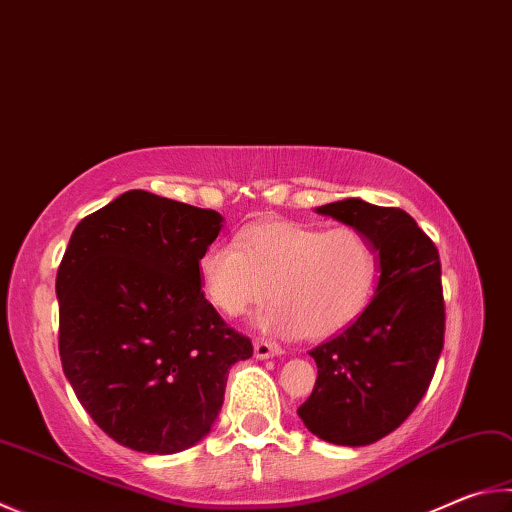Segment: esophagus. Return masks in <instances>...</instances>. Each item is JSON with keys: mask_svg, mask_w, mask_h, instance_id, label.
<instances>
[{"mask_svg": "<svg viewBox=\"0 0 512 512\" xmlns=\"http://www.w3.org/2000/svg\"><path fill=\"white\" fill-rule=\"evenodd\" d=\"M282 353V347L277 345V342H271V340H264V338H257L255 340V356L257 358H273V356H280Z\"/></svg>", "mask_w": 512, "mask_h": 512, "instance_id": "34e87169", "label": "esophagus"}]
</instances>
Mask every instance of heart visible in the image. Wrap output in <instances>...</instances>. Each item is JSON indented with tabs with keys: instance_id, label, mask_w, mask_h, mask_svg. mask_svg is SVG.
I'll return each instance as SVG.
<instances>
[{
	"instance_id": "heart-1",
	"label": "heart",
	"mask_w": 512,
	"mask_h": 512,
	"mask_svg": "<svg viewBox=\"0 0 512 512\" xmlns=\"http://www.w3.org/2000/svg\"><path fill=\"white\" fill-rule=\"evenodd\" d=\"M378 268V248L360 228L262 221L239 230L235 244L206 248L199 284L226 318H241L273 293L259 327L284 338L324 340L365 313Z\"/></svg>"
}]
</instances>
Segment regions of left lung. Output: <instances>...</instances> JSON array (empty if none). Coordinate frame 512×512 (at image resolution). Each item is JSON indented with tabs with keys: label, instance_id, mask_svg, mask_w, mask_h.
Instances as JSON below:
<instances>
[{
	"label": "left lung",
	"instance_id": "left-lung-1",
	"mask_svg": "<svg viewBox=\"0 0 512 512\" xmlns=\"http://www.w3.org/2000/svg\"><path fill=\"white\" fill-rule=\"evenodd\" d=\"M318 212L369 235L380 277L365 313L309 351L318 378L297 414L320 439L358 448L394 432L430 387L445 333L441 259L401 208L345 199Z\"/></svg>",
	"mask_w": 512,
	"mask_h": 512
}]
</instances>
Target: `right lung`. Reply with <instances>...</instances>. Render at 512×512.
Instances as JSON below:
<instances>
[{"label": "right lung", "instance_id": "right-lung-1", "mask_svg": "<svg viewBox=\"0 0 512 512\" xmlns=\"http://www.w3.org/2000/svg\"><path fill=\"white\" fill-rule=\"evenodd\" d=\"M221 215L129 190L80 221L55 277L58 349L82 407L116 443L174 454L210 432L253 342L217 313L199 259Z\"/></svg>", "mask_w": 512, "mask_h": 512}]
</instances>
